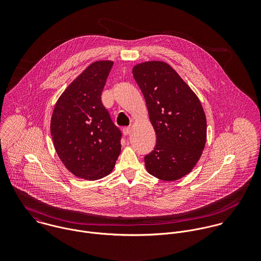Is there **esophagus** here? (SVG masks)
Returning <instances> with one entry per match:
<instances>
[{
  "label": "esophagus",
  "instance_id": "1",
  "mask_svg": "<svg viewBox=\"0 0 261 261\" xmlns=\"http://www.w3.org/2000/svg\"><path fill=\"white\" fill-rule=\"evenodd\" d=\"M130 130H132V128H130L129 126H125V127L122 128V134H123L124 136H127V135L130 134Z\"/></svg>",
  "mask_w": 261,
  "mask_h": 261
}]
</instances>
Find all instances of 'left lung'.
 <instances>
[{
	"mask_svg": "<svg viewBox=\"0 0 261 261\" xmlns=\"http://www.w3.org/2000/svg\"><path fill=\"white\" fill-rule=\"evenodd\" d=\"M133 74L140 86L156 135L153 150L145 155L150 175L179 180L199 161L206 143L207 122L197 95L169 64H138Z\"/></svg>",
	"mask_w": 261,
	"mask_h": 261,
	"instance_id": "8db88e82",
	"label": "left lung"
}]
</instances>
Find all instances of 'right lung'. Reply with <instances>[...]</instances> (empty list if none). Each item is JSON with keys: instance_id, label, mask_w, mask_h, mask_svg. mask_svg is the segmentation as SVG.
<instances>
[{"instance_id": "1", "label": "right lung", "mask_w": 261, "mask_h": 261, "mask_svg": "<svg viewBox=\"0 0 261 261\" xmlns=\"http://www.w3.org/2000/svg\"><path fill=\"white\" fill-rule=\"evenodd\" d=\"M112 64L89 65L59 97L51 118V136L60 160L86 180L109 175L120 153L121 132L101 101Z\"/></svg>"}]
</instances>
